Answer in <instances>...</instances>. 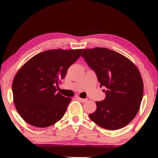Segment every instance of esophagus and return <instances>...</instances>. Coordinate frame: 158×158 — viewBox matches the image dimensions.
Instances as JSON below:
<instances>
[{"mask_svg": "<svg viewBox=\"0 0 158 158\" xmlns=\"http://www.w3.org/2000/svg\"><path fill=\"white\" fill-rule=\"evenodd\" d=\"M77 98L78 99V100H79L80 101H81V102H83V103L86 102V101H88L87 98H80V97H78V96L77 97Z\"/></svg>", "mask_w": 158, "mask_h": 158, "instance_id": "esophagus-1", "label": "esophagus"}]
</instances>
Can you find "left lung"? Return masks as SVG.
<instances>
[{
    "instance_id": "obj_1",
    "label": "left lung",
    "mask_w": 158,
    "mask_h": 158,
    "mask_svg": "<svg viewBox=\"0 0 158 158\" xmlns=\"http://www.w3.org/2000/svg\"><path fill=\"white\" fill-rule=\"evenodd\" d=\"M106 88L103 101L89 118L109 130L127 126L137 115L143 96V81L137 67L124 55L106 48L85 49L81 55Z\"/></svg>"
}]
</instances>
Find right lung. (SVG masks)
<instances>
[{
    "label": "right lung",
    "mask_w": 158,
    "mask_h": 158,
    "mask_svg": "<svg viewBox=\"0 0 158 158\" xmlns=\"http://www.w3.org/2000/svg\"><path fill=\"white\" fill-rule=\"evenodd\" d=\"M83 49H51L34 56L16 73L12 84L14 102L23 120L36 127H47L61 119L71 98L56 86L81 56Z\"/></svg>",
    "instance_id": "right-lung-1"
}]
</instances>
